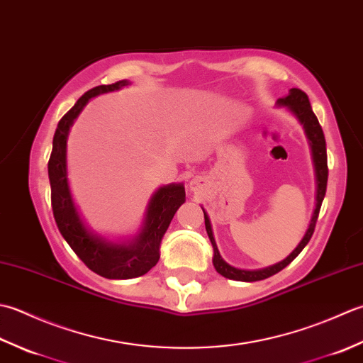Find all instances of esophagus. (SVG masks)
Instances as JSON below:
<instances>
[{"mask_svg": "<svg viewBox=\"0 0 363 363\" xmlns=\"http://www.w3.org/2000/svg\"><path fill=\"white\" fill-rule=\"evenodd\" d=\"M196 184H197V182H196V180H192V182H191V186H192V188H194Z\"/></svg>", "mask_w": 363, "mask_h": 363, "instance_id": "obj_1", "label": "esophagus"}]
</instances>
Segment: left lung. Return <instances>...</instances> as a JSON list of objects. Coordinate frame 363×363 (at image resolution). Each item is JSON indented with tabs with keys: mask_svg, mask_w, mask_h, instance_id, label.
I'll use <instances>...</instances> for the list:
<instances>
[{
	"mask_svg": "<svg viewBox=\"0 0 363 363\" xmlns=\"http://www.w3.org/2000/svg\"><path fill=\"white\" fill-rule=\"evenodd\" d=\"M279 106H285L291 111V113L296 116V119L301 122L302 127L306 130V136L308 139L310 149H312V158H313V164H315V175H316V205H315V211L312 220H310V225L307 228V232L304 235V238L301 240V242L298 244L293 252L288 255L285 260L279 262L272 266H268V268L263 269H255V271H247V269H238L235 266H230L227 262L223 260L220 257L216 241H214L213 236V230H211V224H210V218L208 214L203 211L205 216V228L206 233H208V238L213 244V264L216 271L219 272L220 276H224L227 279L232 280H240V282H257V280H263L268 279L271 276L277 274L279 271H282L284 268H286L296 257L301 254V250L307 246V242L312 238V235L315 232V225L318 220V214H320V208L323 203V199L326 196V188H328V153H326V139H324V133L320 122H318L315 113L312 111V106H310V101L306 92H302L301 89H290V94L286 95L284 99L277 100ZM203 210V208H202Z\"/></svg>",
	"mask_w": 363,
	"mask_h": 363,
	"instance_id": "1",
	"label": "left lung"
}]
</instances>
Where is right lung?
I'll return each instance as SVG.
<instances>
[{"mask_svg": "<svg viewBox=\"0 0 363 363\" xmlns=\"http://www.w3.org/2000/svg\"><path fill=\"white\" fill-rule=\"evenodd\" d=\"M127 84L128 81L122 79L114 84L97 86L81 95L75 106L67 114H64L57 123L53 138V150L48 161L51 206H53L59 232L89 269L106 279H133L144 276L158 263L162 236L186 196L182 183H172L160 188L152 196L147 206L143 230L128 242L106 241L101 236L89 232L81 219L72 199L67 179L69 130L92 97L117 91Z\"/></svg>", "mask_w": 363, "mask_h": 363, "instance_id": "right-lung-1", "label": "right lung"}]
</instances>
